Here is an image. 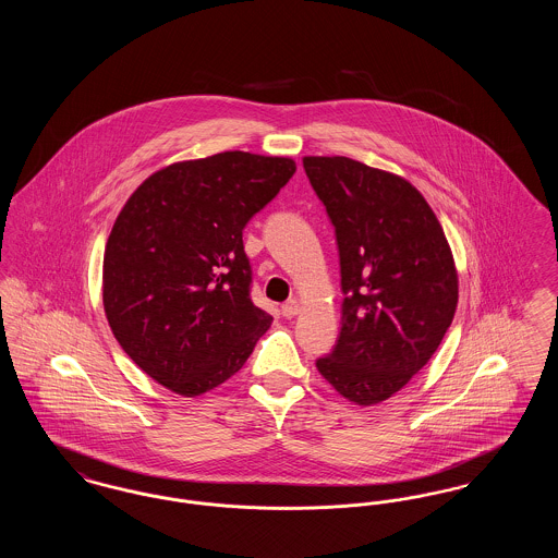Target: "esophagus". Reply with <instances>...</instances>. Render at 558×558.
<instances>
[{
	"mask_svg": "<svg viewBox=\"0 0 558 558\" xmlns=\"http://www.w3.org/2000/svg\"><path fill=\"white\" fill-rule=\"evenodd\" d=\"M280 312H282L284 318H294V316L299 314V301H296V299H289V301L282 305Z\"/></svg>",
	"mask_w": 558,
	"mask_h": 558,
	"instance_id": "obj_1",
	"label": "esophagus"
}]
</instances>
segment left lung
Instances as JSON below:
<instances>
[{"label":"left lung","instance_id":"8db88e82","mask_svg":"<svg viewBox=\"0 0 558 558\" xmlns=\"http://www.w3.org/2000/svg\"><path fill=\"white\" fill-rule=\"evenodd\" d=\"M335 226L343 316L319 374L357 405L398 393L444 341L458 274L441 223L408 180L347 157H305Z\"/></svg>","mask_w":558,"mask_h":558}]
</instances>
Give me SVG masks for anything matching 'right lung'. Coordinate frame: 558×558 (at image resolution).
<instances>
[{"label": "right lung", "instance_id": "1", "mask_svg": "<svg viewBox=\"0 0 558 558\" xmlns=\"http://www.w3.org/2000/svg\"><path fill=\"white\" fill-rule=\"evenodd\" d=\"M296 171L242 150L173 162L119 213L105 251L110 330L162 387L194 398L244 366L271 316L251 301L242 230Z\"/></svg>", "mask_w": 558, "mask_h": 558}]
</instances>
